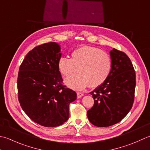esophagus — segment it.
I'll list each match as a JSON object with an SVG mask.
<instances>
[{"mask_svg": "<svg viewBox=\"0 0 150 150\" xmlns=\"http://www.w3.org/2000/svg\"><path fill=\"white\" fill-rule=\"evenodd\" d=\"M76 93H77V97L78 98H81V96H83V94L81 92H77Z\"/></svg>", "mask_w": 150, "mask_h": 150, "instance_id": "1", "label": "esophagus"}]
</instances>
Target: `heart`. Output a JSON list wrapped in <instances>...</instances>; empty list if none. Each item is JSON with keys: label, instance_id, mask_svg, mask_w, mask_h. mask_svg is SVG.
I'll return each mask as SVG.
<instances>
[{"label": "heart", "instance_id": "b5f03b06", "mask_svg": "<svg viewBox=\"0 0 150 150\" xmlns=\"http://www.w3.org/2000/svg\"><path fill=\"white\" fill-rule=\"evenodd\" d=\"M58 69L63 76H68L78 68V74L67 78L65 83L73 89L80 90L88 85L96 88L102 85L108 78L112 68L109 55L98 48L83 46L74 50L71 59L60 57Z\"/></svg>", "mask_w": 150, "mask_h": 150}]
</instances>
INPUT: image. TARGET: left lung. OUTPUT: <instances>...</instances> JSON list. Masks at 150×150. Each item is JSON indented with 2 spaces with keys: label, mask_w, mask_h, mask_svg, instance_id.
<instances>
[{
  "label": "left lung",
  "mask_w": 150,
  "mask_h": 150,
  "mask_svg": "<svg viewBox=\"0 0 150 150\" xmlns=\"http://www.w3.org/2000/svg\"><path fill=\"white\" fill-rule=\"evenodd\" d=\"M111 71L107 80L91 92L94 105L87 111L88 120L97 127L118 123L132 108L135 97L136 75L127 55L113 48L110 52Z\"/></svg>",
  "instance_id": "left-lung-1"
}]
</instances>
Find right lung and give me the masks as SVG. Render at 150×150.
Returning a JSON list of instances; mask_svg holds the SVG:
<instances>
[{
  "mask_svg": "<svg viewBox=\"0 0 150 150\" xmlns=\"http://www.w3.org/2000/svg\"><path fill=\"white\" fill-rule=\"evenodd\" d=\"M59 45L42 44L27 54L19 67L18 99L24 112L35 123L56 127L69 117V105L76 99L75 91L63 85L57 62Z\"/></svg>",
  "mask_w": 150,
  "mask_h": 150,
  "instance_id": "1",
  "label": "right lung"
}]
</instances>
